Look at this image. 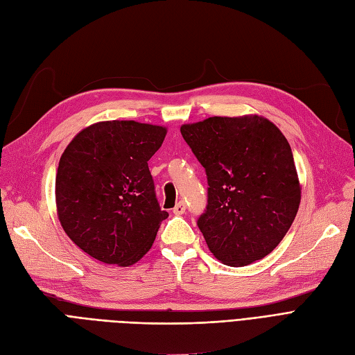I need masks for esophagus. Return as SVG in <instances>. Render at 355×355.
I'll list each match as a JSON object with an SVG mask.
<instances>
[{
    "label": "esophagus",
    "mask_w": 355,
    "mask_h": 355,
    "mask_svg": "<svg viewBox=\"0 0 355 355\" xmlns=\"http://www.w3.org/2000/svg\"><path fill=\"white\" fill-rule=\"evenodd\" d=\"M185 210H187V206H185L184 201H179V202L176 204V206L173 207V213H175V214H184Z\"/></svg>",
    "instance_id": "1"
}]
</instances>
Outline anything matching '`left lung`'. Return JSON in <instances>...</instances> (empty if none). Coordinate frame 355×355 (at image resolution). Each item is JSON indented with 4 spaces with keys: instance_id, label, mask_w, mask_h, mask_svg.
<instances>
[{
    "instance_id": "left-lung-1",
    "label": "left lung",
    "mask_w": 355,
    "mask_h": 355,
    "mask_svg": "<svg viewBox=\"0 0 355 355\" xmlns=\"http://www.w3.org/2000/svg\"><path fill=\"white\" fill-rule=\"evenodd\" d=\"M180 133L207 175V206L197 225L210 252L230 266L270 254L300 202L284 135L259 115L210 116L184 124Z\"/></svg>"
}]
</instances>
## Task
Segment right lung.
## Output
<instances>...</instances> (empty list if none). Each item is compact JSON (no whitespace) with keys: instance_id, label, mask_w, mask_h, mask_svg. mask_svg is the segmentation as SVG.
Wrapping results in <instances>:
<instances>
[{"instance_id":"1","label":"right lung","mask_w":355,"mask_h":355,"mask_svg":"<svg viewBox=\"0 0 355 355\" xmlns=\"http://www.w3.org/2000/svg\"><path fill=\"white\" fill-rule=\"evenodd\" d=\"M166 127L101 121L84 128L62 154L56 206L63 231L103 263L130 266L151 249L161 210L148 161Z\"/></svg>"}]
</instances>
